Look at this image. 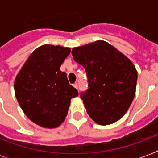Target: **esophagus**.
I'll return each mask as SVG.
<instances>
[{
  "mask_svg": "<svg viewBox=\"0 0 158 158\" xmlns=\"http://www.w3.org/2000/svg\"><path fill=\"white\" fill-rule=\"evenodd\" d=\"M73 86H74V88H75L76 89H78V84H77V83H75V84H73Z\"/></svg>",
  "mask_w": 158,
  "mask_h": 158,
  "instance_id": "esophagus-1",
  "label": "esophagus"
}]
</instances>
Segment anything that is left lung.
<instances>
[{
  "label": "left lung",
  "mask_w": 158,
  "mask_h": 158,
  "mask_svg": "<svg viewBox=\"0 0 158 158\" xmlns=\"http://www.w3.org/2000/svg\"><path fill=\"white\" fill-rule=\"evenodd\" d=\"M71 53L89 78L88 91L80 94L87 113L98 125L116 122L135 98L138 77L135 64L102 40L74 48Z\"/></svg>",
  "instance_id": "1"
}]
</instances>
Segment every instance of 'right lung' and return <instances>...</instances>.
<instances>
[{"instance_id":"obj_1","label":"right lung","mask_w":158,"mask_h":158,"mask_svg":"<svg viewBox=\"0 0 158 158\" xmlns=\"http://www.w3.org/2000/svg\"><path fill=\"white\" fill-rule=\"evenodd\" d=\"M70 48L45 44L28 56L17 74L14 89L26 116L43 128L53 129L64 122L72 98L78 91L69 84L60 65Z\"/></svg>"}]
</instances>
